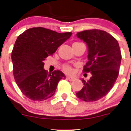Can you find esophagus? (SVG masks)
Returning <instances> with one entry per match:
<instances>
[{"instance_id": "1", "label": "esophagus", "mask_w": 131, "mask_h": 131, "mask_svg": "<svg viewBox=\"0 0 131 131\" xmlns=\"http://www.w3.org/2000/svg\"><path fill=\"white\" fill-rule=\"evenodd\" d=\"M67 80H70V81H73V80H75V78L73 77L68 76V77H67Z\"/></svg>"}]
</instances>
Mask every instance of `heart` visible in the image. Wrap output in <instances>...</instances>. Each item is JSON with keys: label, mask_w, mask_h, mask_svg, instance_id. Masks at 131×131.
<instances>
[{"label": "heart", "mask_w": 131, "mask_h": 131, "mask_svg": "<svg viewBox=\"0 0 131 131\" xmlns=\"http://www.w3.org/2000/svg\"><path fill=\"white\" fill-rule=\"evenodd\" d=\"M75 43H77V42H75ZM63 70L67 73H72L73 72V69H72V67L69 64H64L63 66Z\"/></svg>", "instance_id": "heart-1"}]
</instances>
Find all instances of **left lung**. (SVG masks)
Segmentation results:
<instances>
[{"label":"left lung","mask_w":131,"mask_h":131,"mask_svg":"<svg viewBox=\"0 0 131 131\" xmlns=\"http://www.w3.org/2000/svg\"><path fill=\"white\" fill-rule=\"evenodd\" d=\"M77 37L88 47V61L83 72H91L88 81L82 79V89L77 96L86 102L97 101L112 89L119 73L122 55L118 41L103 30L93 29L78 32Z\"/></svg>","instance_id":"8db88e82"}]
</instances>
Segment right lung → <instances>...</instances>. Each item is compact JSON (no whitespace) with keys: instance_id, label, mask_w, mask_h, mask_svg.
I'll list each match as a JSON object with an SVG mask.
<instances>
[{"instance_id":"obj_1","label":"right lung","mask_w":131,"mask_h":131,"mask_svg":"<svg viewBox=\"0 0 131 131\" xmlns=\"http://www.w3.org/2000/svg\"><path fill=\"white\" fill-rule=\"evenodd\" d=\"M72 34L37 27L28 29L18 36L11 53L13 75L25 96L40 101L54 94L59 81L66 77L60 70L48 73L43 69V61Z\"/></svg>"}]
</instances>
